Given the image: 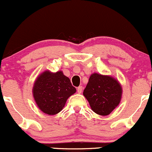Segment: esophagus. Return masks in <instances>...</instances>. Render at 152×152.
Wrapping results in <instances>:
<instances>
[{
  "label": "esophagus",
  "instance_id": "1",
  "mask_svg": "<svg viewBox=\"0 0 152 152\" xmlns=\"http://www.w3.org/2000/svg\"><path fill=\"white\" fill-rule=\"evenodd\" d=\"M82 90H83V88H82L81 86H78V88H77V92H78V94H81V92H82Z\"/></svg>",
  "mask_w": 152,
  "mask_h": 152
}]
</instances>
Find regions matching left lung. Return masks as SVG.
I'll use <instances>...</instances> for the list:
<instances>
[{
    "label": "left lung",
    "mask_w": 152,
    "mask_h": 152,
    "mask_svg": "<svg viewBox=\"0 0 152 152\" xmlns=\"http://www.w3.org/2000/svg\"><path fill=\"white\" fill-rule=\"evenodd\" d=\"M121 93V87L116 79L111 76L93 74L83 91V96L94 112L106 116L118 105Z\"/></svg>",
    "instance_id": "left-lung-1"
}]
</instances>
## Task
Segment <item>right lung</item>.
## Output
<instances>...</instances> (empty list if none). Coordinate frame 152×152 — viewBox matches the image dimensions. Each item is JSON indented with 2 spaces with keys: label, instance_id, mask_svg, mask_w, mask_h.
<instances>
[{
  "label": "right lung",
  "instance_id": "1",
  "mask_svg": "<svg viewBox=\"0 0 152 152\" xmlns=\"http://www.w3.org/2000/svg\"><path fill=\"white\" fill-rule=\"evenodd\" d=\"M76 91L62 71L55 74L45 71L35 82L33 94L38 108L46 114L54 115L61 111L66 100Z\"/></svg>",
  "mask_w": 152,
  "mask_h": 152
}]
</instances>
